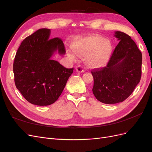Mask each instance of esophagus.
<instances>
[{
  "instance_id": "obj_1",
  "label": "esophagus",
  "mask_w": 152,
  "mask_h": 152,
  "mask_svg": "<svg viewBox=\"0 0 152 152\" xmlns=\"http://www.w3.org/2000/svg\"><path fill=\"white\" fill-rule=\"evenodd\" d=\"M75 70H76V71L77 72H79V73H83V72H84V70L83 68H82V66H80V65H79V66H76L75 67Z\"/></svg>"
}]
</instances>
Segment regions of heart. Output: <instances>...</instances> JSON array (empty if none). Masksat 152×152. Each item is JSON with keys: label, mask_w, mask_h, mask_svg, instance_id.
<instances>
[{"label": "heart", "mask_w": 152, "mask_h": 152, "mask_svg": "<svg viewBox=\"0 0 152 152\" xmlns=\"http://www.w3.org/2000/svg\"><path fill=\"white\" fill-rule=\"evenodd\" d=\"M113 46L110 40L100 36L87 37L77 40L73 44V50H69L68 55L72 60L77 56H86V65L91 68L103 66L111 57Z\"/></svg>", "instance_id": "1"}]
</instances>
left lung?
Masks as SVG:
<instances>
[{"instance_id":"left-lung-1","label":"left lung","mask_w":152,"mask_h":152,"mask_svg":"<svg viewBox=\"0 0 152 152\" xmlns=\"http://www.w3.org/2000/svg\"><path fill=\"white\" fill-rule=\"evenodd\" d=\"M119 43L114 49L107 65L96 68L93 93L105 104L124 102L129 96L141 77L142 54L130 36L122 31L115 32Z\"/></svg>"}]
</instances>
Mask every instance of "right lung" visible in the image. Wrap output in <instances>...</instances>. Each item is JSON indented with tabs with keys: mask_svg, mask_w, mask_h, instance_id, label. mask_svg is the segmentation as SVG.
<instances>
[{
	"mask_svg": "<svg viewBox=\"0 0 152 152\" xmlns=\"http://www.w3.org/2000/svg\"><path fill=\"white\" fill-rule=\"evenodd\" d=\"M50 30L41 28L21 42L13 63L16 88L33 104L54 103L61 94L73 68H66L53 60V55L65 54L59 38L49 39Z\"/></svg>",
	"mask_w": 152,
	"mask_h": 152,
	"instance_id": "obj_1",
	"label": "right lung"
}]
</instances>
